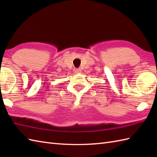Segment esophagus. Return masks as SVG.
<instances>
[{
    "label": "esophagus",
    "mask_w": 157,
    "mask_h": 157,
    "mask_svg": "<svg viewBox=\"0 0 157 157\" xmlns=\"http://www.w3.org/2000/svg\"><path fill=\"white\" fill-rule=\"evenodd\" d=\"M73 71H74V73H81V69H74V70H73Z\"/></svg>",
    "instance_id": "1"
}]
</instances>
